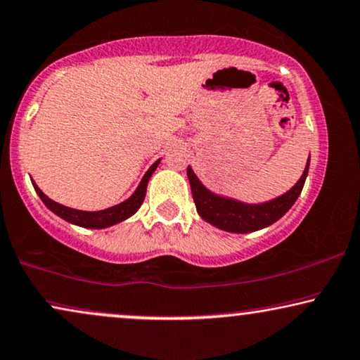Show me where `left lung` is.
I'll list each match as a JSON object with an SVG mask.
<instances>
[{
	"mask_svg": "<svg viewBox=\"0 0 360 360\" xmlns=\"http://www.w3.org/2000/svg\"><path fill=\"white\" fill-rule=\"evenodd\" d=\"M309 162L311 155L307 157L301 179L294 184L292 188L263 203H246L241 200L214 193L200 181L190 165L186 169V175L190 180L195 207L205 221L228 233H251L273 225L289 212L304 186L307 172H309Z\"/></svg>",
	"mask_w": 360,
	"mask_h": 360,
	"instance_id": "left-lung-1",
	"label": "left lung"
}]
</instances>
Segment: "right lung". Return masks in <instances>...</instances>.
<instances>
[{
    "label": "right lung",
    "mask_w": 360,
    "mask_h": 360,
    "mask_svg": "<svg viewBox=\"0 0 360 360\" xmlns=\"http://www.w3.org/2000/svg\"><path fill=\"white\" fill-rule=\"evenodd\" d=\"M158 163H160V158L155 163H152V167L146 172V175L142 176L140 184L135 191L127 200H124L122 203L114 205V207L99 210V212H84V210H76L64 207L54 200H51L48 195H44L41 191L39 186H37L34 181H32V186H34L36 193L39 195V198L43 200V203L48 207L54 214H58L59 218L66 220L68 223H72V225L82 226V228H94V230H102V228H109L112 225H117V223L127 220V218L132 217V214L137 213L140 205L143 203V198H146V191L148 180L153 172L157 170Z\"/></svg>",
    "instance_id": "obj_1"
}]
</instances>
